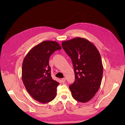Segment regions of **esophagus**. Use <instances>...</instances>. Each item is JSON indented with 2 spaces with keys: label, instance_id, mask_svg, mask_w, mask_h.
I'll list each match as a JSON object with an SVG mask.
<instances>
[{
  "label": "esophagus",
  "instance_id": "34e87169",
  "mask_svg": "<svg viewBox=\"0 0 125 125\" xmlns=\"http://www.w3.org/2000/svg\"><path fill=\"white\" fill-rule=\"evenodd\" d=\"M65 81H66V78H62V79H61V82L63 83L65 82Z\"/></svg>",
  "mask_w": 125,
  "mask_h": 125
}]
</instances>
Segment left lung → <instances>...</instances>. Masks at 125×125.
Masks as SVG:
<instances>
[{
  "instance_id": "1",
  "label": "left lung",
  "mask_w": 125,
  "mask_h": 125,
  "mask_svg": "<svg viewBox=\"0 0 125 125\" xmlns=\"http://www.w3.org/2000/svg\"><path fill=\"white\" fill-rule=\"evenodd\" d=\"M62 45L74 67L75 81L69 86L72 96L77 101L87 102L94 97L101 83L103 65L99 52L82 37L62 42Z\"/></svg>"
}]
</instances>
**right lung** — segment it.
Wrapping results in <instances>:
<instances>
[{"instance_id":"obj_1","label":"right lung","mask_w":125,"mask_h":125,"mask_svg":"<svg viewBox=\"0 0 125 125\" xmlns=\"http://www.w3.org/2000/svg\"><path fill=\"white\" fill-rule=\"evenodd\" d=\"M61 47L55 41H44L32 48L24 59L22 78L26 90L34 99L46 103L57 94L59 83L52 79L49 58Z\"/></svg>"}]
</instances>
